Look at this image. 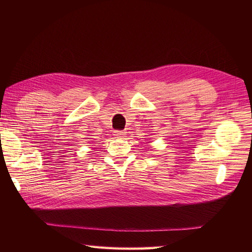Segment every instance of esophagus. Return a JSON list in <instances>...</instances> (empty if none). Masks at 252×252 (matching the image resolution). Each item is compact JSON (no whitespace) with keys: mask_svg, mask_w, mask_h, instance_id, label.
Returning <instances> with one entry per match:
<instances>
[{"mask_svg":"<svg viewBox=\"0 0 252 252\" xmlns=\"http://www.w3.org/2000/svg\"><path fill=\"white\" fill-rule=\"evenodd\" d=\"M116 137H119V138H121V137H123L126 135V133L123 132V131H115V134H114Z\"/></svg>","mask_w":252,"mask_h":252,"instance_id":"34e87169","label":"esophagus"}]
</instances>
